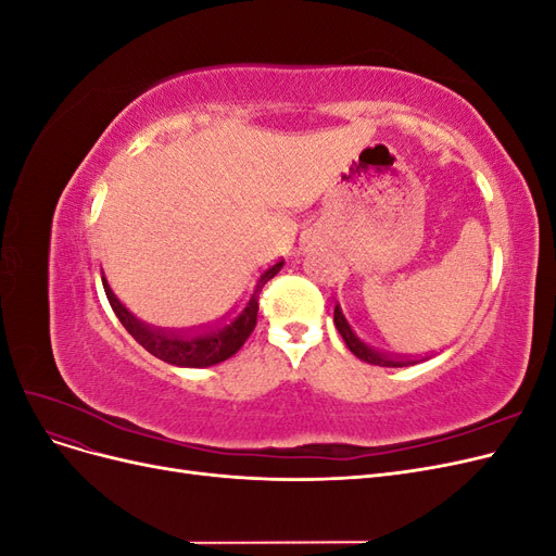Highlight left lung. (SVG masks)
Masks as SVG:
<instances>
[{"label":"left lung","mask_w":556,"mask_h":556,"mask_svg":"<svg viewBox=\"0 0 556 556\" xmlns=\"http://www.w3.org/2000/svg\"><path fill=\"white\" fill-rule=\"evenodd\" d=\"M333 325H336V329H339V333L343 336V341H345V345L350 348L352 355L359 357V359L366 362V364L387 366V368H401V366H413V364H417V359L392 357V355H387V352H380V350H376V348H371V345H366L362 339H357V333L350 329L348 319H345V315L341 313L339 304H336V308H333Z\"/></svg>","instance_id":"left-lung-1"}]
</instances>
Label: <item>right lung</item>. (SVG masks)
I'll list each match as a JSON object with an SVG mask.
<instances>
[{
  "label": "right lung",
  "mask_w": 556,
  "mask_h": 556,
  "mask_svg": "<svg viewBox=\"0 0 556 556\" xmlns=\"http://www.w3.org/2000/svg\"><path fill=\"white\" fill-rule=\"evenodd\" d=\"M280 268H282V262H276L274 266L266 268V271L257 278L255 290H252L250 296L245 299L243 308L231 319H227V323L182 329V331L157 329L141 323L139 317H134L121 301H117V296L109 288V282L106 280L102 282H104V292L109 296L113 313L117 315V319H121L123 327L134 336V341L143 345L150 355H155L166 364L201 368V366L220 364L241 350V345L248 341V336L257 325L260 292L264 285L280 271Z\"/></svg>",
  "instance_id": "right-lung-1"
}]
</instances>
